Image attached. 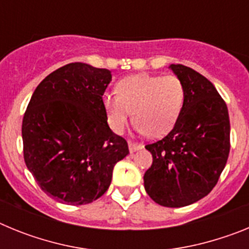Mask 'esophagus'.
Here are the masks:
<instances>
[{"label":"esophagus","mask_w":249,"mask_h":249,"mask_svg":"<svg viewBox=\"0 0 249 249\" xmlns=\"http://www.w3.org/2000/svg\"><path fill=\"white\" fill-rule=\"evenodd\" d=\"M128 148H129V152H131V153H133V152L138 151V149L141 148V146L140 144H136V143H132V142H129Z\"/></svg>","instance_id":"34e87169"}]
</instances>
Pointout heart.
I'll list each match as a JSON object with an SVG mask.
<instances>
[{
    "instance_id": "1",
    "label": "heart",
    "mask_w": 249,
    "mask_h": 249,
    "mask_svg": "<svg viewBox=\"0 0 249 249\" xmlns=\"http://www.w3.org/2000/svg\"><path fill=\"white\" fill-rule=\"evenodd\" d=\"M183 103V85L172 74H132L118 81L116 94L105 93L102 97L107 122L114 133L124 131L132 111L136 129L151 137L164 136L173 128Z\"/></svg>"
}]
</instances>
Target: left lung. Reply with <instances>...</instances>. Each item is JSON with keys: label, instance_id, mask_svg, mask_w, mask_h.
Listing matches in <instances>:
<instances>
[{"label": "left lung", "instance_id": "1", "mask_svg": "<svg viewBox=\"0 0 249 249\" xmlns=\"http://www.w3.org/2000/svg\"><path fill=\"white\" fill-rule=\"evenodd\" d=\"M169 68L183 85V108L172 131L146 146L153 162L143 181L156 203L178 208L217 184L230 155L231 126L227 105L212 82L187 66Z\"/></svg>", "mask_w": 249, "mask_h": 249}]
</instances>
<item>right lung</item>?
I'll list each match as a JSON object with an SVG mask.
<instances>
[{
	"label": "right lung",
	"instance_id": "obj_1",
	"mask_svg": "<svg viewBox=\"0 0 249 249\" xmlns=\"http://www.w3.org/2000/svg\"><path fill=\"white\" fill-rule=\"evenodd\" d=\"M111 71L68 63L35 89L22 121L23 157L43 192L81 206L108 190L114 164L129 153L112 132L102 96Z\"/></svg>",
	"mask_w": 249,
	"mask_h": 249
}]
</instances>
